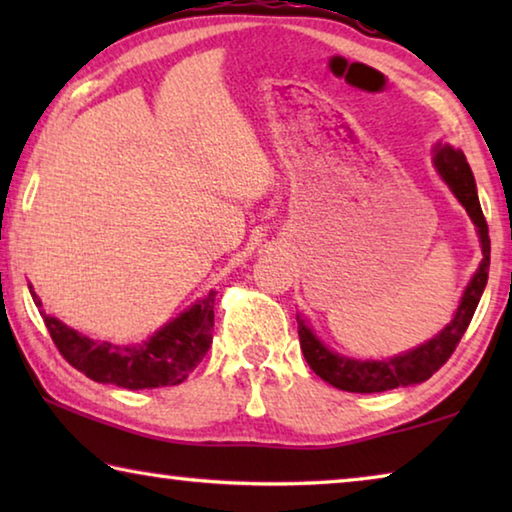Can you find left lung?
<instances>
[{
	"mask_svg": "<svg viewBox=\"0 0 512 512\" xmlns=\"http://www.w3.org/2000/svg\"><path fill=\"white\" fill-rule=\"evenodd\" d=\"M436 169L440 176L445 178V183L452 189L454 196L461 201V205L472 216L476 228H479L481 250L483 259L479 264V271L474 273L472 282L467 284L463 293L461 305L456 309V316L436 339L427 341L420 348H415L400 357H393L388 361H357L341 357L332 350H327L323 343L316 339V334L305 325V320L298 318V336H300V348L309 368L316 372L320 379H325L327 384L348 393H381L391 391L397 386H413L420 381H427L433 372L443 368L447 359L452 357L458 341L463 339L467 325L479 305L481 293L488 284V268H490V237H488V223L481 210L479 196H476V185L470 164H467L463 151H454L452 146H438L436 149Z\"/></svg>",
	"mask_w": 512,
	"mask_h": 512,
	"instance_id": "1",
	"label": "left lung"
}]
</instances>
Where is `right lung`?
<instances>
[{
	"mask_svg": "<svg viewBox=\"0 0 512 512\" xmlns=\"http://www.w3.org/2000/svg\"><path fill=\"white\" fill-rule=\"evenodd\" d=\"M29 291L63 359L99 384H115L128 391L183 384L212 345L214 291L173 318L142 345L97 343L81 336L58 318L47 316L36 291L31 287Z\"/></svg>",
	"mask_w": 512,
	"mask_h": 512,
	"instance_id": "obj_1",
	"label": "right lung"
}]
</instances>
